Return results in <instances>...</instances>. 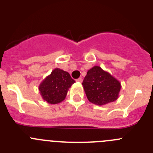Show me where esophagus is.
Returning <instances> with one entry per match:
<instances>
[{
	"label": "esophagus",
	"instance_id": "34e87169",
	"mask_svg": "<svg viewBox=\"0 0 153 153\" xmlns=\"http://www.w3.org/2000/svg\"><path fill=\"white\" fill-rule=\"evenodd\" d=\"M76 81H77V82H79V83H82V82H83V79H82V78H78V79H76Z\"/></svg>",
	"mask_w": 153,
	"mask_h": 153
}]
</instances>
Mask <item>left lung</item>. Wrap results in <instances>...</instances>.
Segmentation results:
<instances>
[{
    "label": "left lung",
    "instance_id": "1",
    "mask_svg": "<svg viewBox=\"0 0 153 153\" xmlns=\"http://www.w3.org/2000/svg\"><path fill=\"white\" fill-rule=\"evenodd\" d=\"M82 84L89 101L99 106L117 100L121 88L117 79L97 66L88 70Z\"/></svg>",
    "mask_w": 153,
    "mask_h": 153
}]
</instances>
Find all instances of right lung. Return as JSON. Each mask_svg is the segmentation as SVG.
<instances>
[{"label":"right lung","instance_id":"obj_1","mask_svg":"<svg viewBox=\"0 0 153 153\" xmlns=\"http://www.w3.org/2000/svg\"><path fill=\"white\" fill-rule=\"evenodd\" d=\"M75 83L69 74L60 69H55L39 86L42 97L47 102L56 104L62 102L67 96V90Z\"/></svg>","mask_w":153,"mask_h":153}]
</instances>
